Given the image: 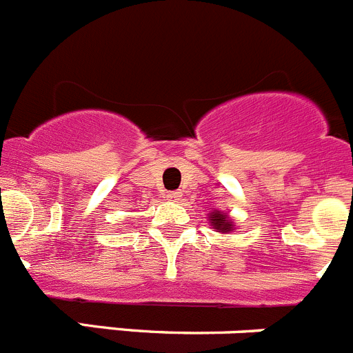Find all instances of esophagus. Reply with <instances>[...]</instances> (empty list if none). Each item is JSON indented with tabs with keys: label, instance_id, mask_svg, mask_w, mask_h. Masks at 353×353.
<instances>
[{
	"label": "esophagus",
	"instance_id": "34e87169",
	"mask_svg": "<svg viewBox=\"0 0 353 353\" xmlns=\"http://www.w3.org/2000/svg\"><path fill=\"white\" fill-rule=\"evenodd\" d=\"M183 194L180 192V190H170V192L166 194V198L170 199V201H180L182 199Z\"/></svg>",
	"mask_w": 353,
	"mask_h": 353
}]
</instances>
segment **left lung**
<instances>
[{
    "label": "left lung",
    "instance_id": "1",
    "mask_svg": "<svg viewBox=\"0 0 353 353\" xmlns=\"http://www.w3.org/2000/svg\"><path fill=\"white\" fill-rule=\"evenodd\" d=\"M210 221H212V225L213 229H216L219 232H229L232 231V221L229 219L225 213L222 212H213L212 215H210Z\"/></svg>",
    "mask_w": 353,
    "mask_h": 353
}]
</instances>
